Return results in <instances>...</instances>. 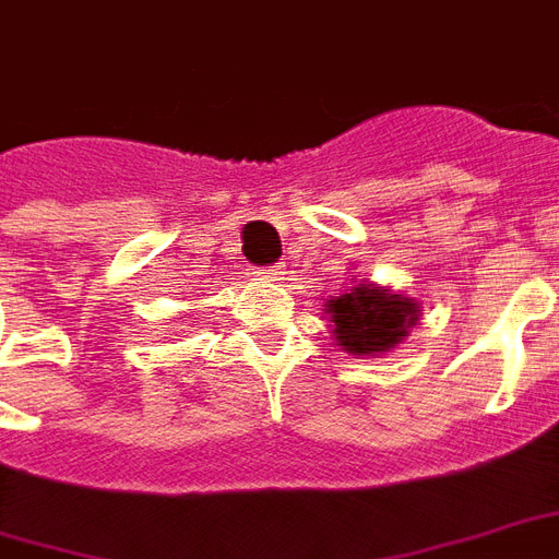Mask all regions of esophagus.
<instances>
[{"label":"esophagus","instance_id":"esophagus-1","mask_svg":"<svg viewBox=\"0 0 559 559\" xmlns=\"http://www.w3.org/2000/svg\"><path fill=\"white\" fill-rule=\"evenodd\" d=\"M254 275H258V278H263V281H278L281 272L275 270V266H263V270H258Z\"/></svg>","mask_w":559,"mask_h":559}]
</instances>
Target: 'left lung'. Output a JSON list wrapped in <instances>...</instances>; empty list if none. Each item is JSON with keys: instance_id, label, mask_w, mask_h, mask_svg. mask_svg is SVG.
Listing matches in <instances>:
<instances>
[{"instance_id": "obj_1", "label": "left lung", "mask_w": 559, "mask_h": 559, "mask_svg": "<svg viewBox=\"0 0 559 559\" xmlns=\"http://www.w3.org/2000/svg\"><path fill=\"white\" fill-rule=\"evenodd\" d=\"M328 313L336 324V342L348 354H380L394 348L417 322V305L412 298L373 284H359L350 293L331 298Z\"/></svg>"}]
</instances>
